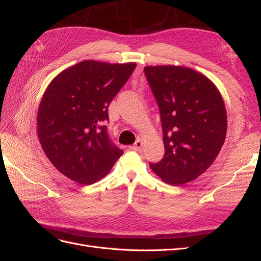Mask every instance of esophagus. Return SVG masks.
Returning a JSON list of instances; mask_svg holds the SVG:
<instances>
[{
	"label": "esophagus",
	"instance_id": "1",
	"mask_svg": "<svg viewBox=\"0 0 261 261\" xmlns=\"http://www.w3.org/2000/svg\"><path fill=\"white\" fill-rule=\"evenodd\" d=\"M143 141H141L140 139L136 140V143L134 144V146L132 147L133 150H135V151H140V150H143Z\"/></svg>",
	"mask_w": 261,
	"mask_h": 261
}]
</instances>
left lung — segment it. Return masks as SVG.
Segmentation results:
<instances>
[{"instance_id":"obj_1","label":"left lung","mask_w":261,"mask_h":261,"mask_svg":"<svg viewBox=\"0 0 261 261\" xmlns=\"http://www.w3.org/2000/svg\"><path fill=\"white\" fill-rule=\"evenodd\" d=\"M145 75L160 110L164 155L150 168L165 183L183 185L216 160L226 135V111L217 87L183 66H146Z\"/></svg>"}]
</instances>
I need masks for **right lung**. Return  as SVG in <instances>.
<instances>
[{"mask_svg": "<svg viewBox=\"0 0 261 261\" xmlns=\"http://www.w3.org/2000/svg\"><path fill=\"white\" fill-rule=\"evenodd\" d=\"M136 63L84 61L63 70L39 106L37 132L51 163L83 185L105 177L123 150L110 138L108 108L128 81Z\"/></svg>", "mask_w": 261, "mask_h": 261, "instance_id": "obj_1", "label": "right lung"}]
</instances>
